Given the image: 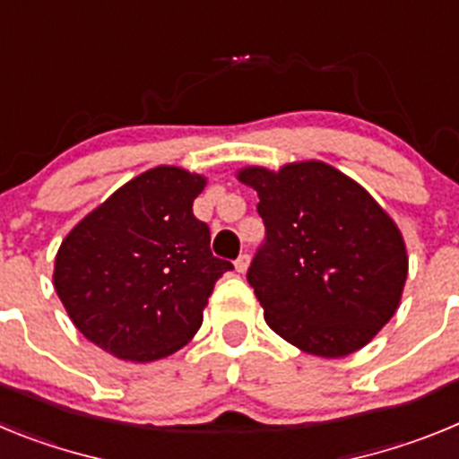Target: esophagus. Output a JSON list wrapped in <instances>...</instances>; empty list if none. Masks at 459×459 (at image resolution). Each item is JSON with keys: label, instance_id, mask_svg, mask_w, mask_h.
<instances>
[{"label": "esophagus", "instance_id": "obj_1", "mask_svg": "<svg viewBox=\"0 0 459 459\" xmlns=\"http://www.w3.org/2000/svg\"><path fill=\"white\" fill-rule=\"evenodd\" d=\"M248 266H250L248 255H238V259L234 262V269H237L238 273H246V271H248Z\"/></svg>", "mask_w": 459, "mask_h": 459}]
</instances>
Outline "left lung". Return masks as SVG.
I'll list each match as a JSON object with an SVG mask.
<instances>
[{
  "label": "left lung",
  "instance_id": "obj_1",
  "mask_svg": "<svg viewBox=\"0 0 459 459\" xmlns=\"http://www.w3.org/2000/svg\"><path fill=\"white\" fill-rule=\"evenodd\" d=\"M237 179L257 190L266 225L248 282L271 331L322 359L363 350L403 301L409 257L395 221L324 160L248 165Z\"/></svg>",
  "mask_w": 459,
  "mask_h": 459
}]
</instances>
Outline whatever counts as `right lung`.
Returning <instances> with one entry per match:
<instances>
[{
    "mask_svg": "<svg viewBox=\"0 0 459 459\" xmlns=\"http://www.w3.org/2000/svg\"><path fill=\"white\" fill-rule=\"evenodd\" d=\"M206 177L158 165L117 188L73 227L52 282L80 333L108 354L152 363L200 331L230 262L211 255L209 227L193 216Z\"/></svg>",
    "mask_w": 459,
    "mask_h": 459,
    "instance_id": "right-lung-1",
    "label": "right lung"
}]
</instances>
